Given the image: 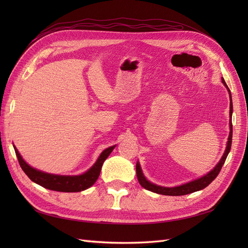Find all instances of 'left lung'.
Returning <instances> with one entry per match:
<instances>
[{"instance_id":"left-lung-1","label":"left lung","mask_w":248,"mask_h":248,"mask_svg":"<svg viewBox=\"0 0 248 248\" xmlns=\"http://www.w3.org/2000/svg\"><path fill=\"white\" fill-rule=\"evenodd\" d=\"M222 82L223 85L226 86L228 88V91L230 93V99H231V102H230V115H231V118H232V96H231V91L229 87L227 86L226 81H224V79L222 78ZM230 136H229V140H228V145H227V149H226V152L223 153V156L222 158L220 159V161L218 162V164L210 171L208 172L207 175H205L204 177H202L200 179H197L194 180V181H191L189 183H186V184H183L181 186H177V187H162V186H157L151 182H149L146 180V178L144 177V175H142L141 172V170H140V163L138 162L137 163V177H138V180L140 184L144 187L145 189L147 190H150L152 192H155V193H159V194H163V196H185V194H188V193H192L194 191H198V190H201V189H204L206 188V187L211 183L213 180L218 176L219 171L223 166L224 161H226L227 157L230 153V150H231V146H232V119L230 120Z\"/></svg>"}]
</instances>
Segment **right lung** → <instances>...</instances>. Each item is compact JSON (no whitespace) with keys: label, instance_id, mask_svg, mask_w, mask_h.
<instances>
[{"label":"right lung","instance_id":"add662e5","mask_svg":"<svg viewBox=\"0 0 248 248\" xmlns=\"http://www.w3.org/2000/svg\"><path fill=\"white\" fill-rule=\"evenodd\" d=\"M114 148L115 146H111L104 150L100 154L99 158L95 162L94 166L88 171H86L85 174L79 176H59L37 170L30 167L29 164L21 158V156L16 147H14V150H16V154L17 156L20 168L33 182L50 190L61 192H78L89 188V187H91L96 182V180L98 179L100 175V170L104 160L108 158V155L111 153L112 150H114Z\"/></svg>","mask_w":248,"mask_h":248}]
</instances>
